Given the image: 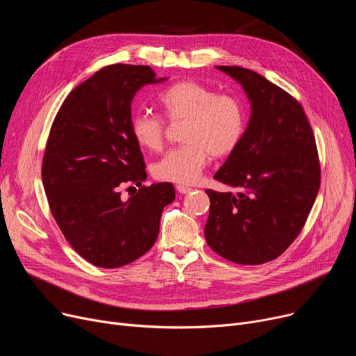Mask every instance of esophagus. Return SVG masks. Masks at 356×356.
<instances>
[{
  "instance_id": "34e87169",
  "label": "esophagus",
  "mask_w": 356,
  "mask_h": 356,
  "mask_svg": "<svg viewBox=\"0 0 356 356\" xmlns=\"http://www.w3.org/2000/svg\"><path fill=\"white\" fill-rule=\"evenodd\" d=\"M176 189H177V192L181 193V195H183V193H189V192L192 191V189L189 188V186H184V184H177Z\"/></svg>"
}]
</instances>
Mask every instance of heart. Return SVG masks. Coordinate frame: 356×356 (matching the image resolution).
<instances>
[{
    "instance_id": "obj_1",
    "label": "heart",
    "mask_w": 356,
    "mask_h": 356,
    "mask_svg": "<svg viewBox=\"0 0 356 356\" xmlns=\"http://www.w3.org/2000/svg\"><path fill=\"white\" fill-rule=\"evenodd\" d=\"M168 122L184 121L183 145L168 149L156 163L154 176L160 180L195 183L211 157L232 154L245 134L248 114L245 104L231 93L195 81L170 85L157 97ZM136 143L149 152H160L165 138V121L153 114H137L129 121Z\"/></svg>"
}]
</instances>
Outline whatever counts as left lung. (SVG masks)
<instances>
[{"label": "left lung", "mask_w": 356, "mask_h": 356, "mask_svg": "<svg viewBox=\"0 0 356 356\" xmlns=\"http://www.w3.org/2000/svg\"><path fill=\"white\" fill-rule=\"evenodd\" d=\"M251 102L245 134L213 179L239 189H208V245L242 266L282 255L303 229L321 188V161L303 106L284 89L239 66H216Z\"/></svg>", "instance_id": "obj_1"}]
</instances>
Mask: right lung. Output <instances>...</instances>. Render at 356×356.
<instances>
[{
	"label": "right lung",
	"mask_w": 356,
	"mask_h": 356,
	"mask_svg": "<svg viewBox=\"0 0 356 356\" xmlns=\"http://www.w3.org/2000/svg\"><path fill=\"white\" fill-rule=\"evenodd\" d=\"M163 81L149 66H106L69 93L51 124L42 164L49 208L72 248L97 267L144 255L176 197L172 183L141 186L145 163L129 129L137 90ZM124 188L135 195L124 200Z\"/></svg>",
	"instance_id": "right-lung-1"
}]
</instances>
